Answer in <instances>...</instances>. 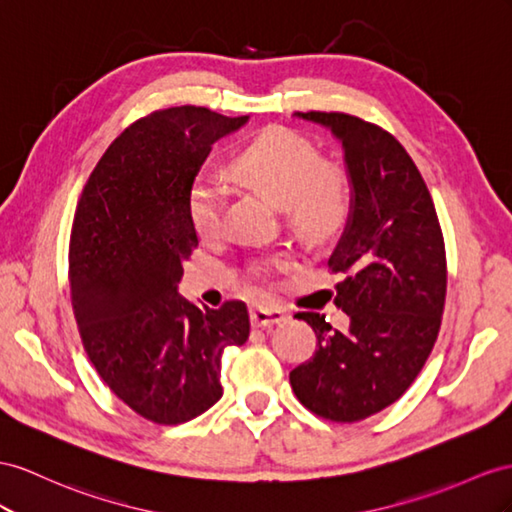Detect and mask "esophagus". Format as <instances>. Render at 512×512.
Instances as JSON below:
<instances>
[{
	"instance_id": "obj_1",
	"label": "esophagus",
	"mask_w": 512,
	"mask_h": 512,
	"mask_svg": "<svg viewBox=\"0 0 512 512\" xmlns=\"http://www.w3.org/2000/svg\"><path fill=\"white\" fill-rule=\"evenodd\" d=\"M285 320V311L268 305H255L251 307V324L257 329H270V326Z\"/></svg>"
}]
</instances>
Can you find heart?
I'll list each match as a JSON object with an SVG mask.
<instances>
[{
	"instance_id": "b5f03b06",
	"label": "heart",
	"mask_w": 512,
	"mask_h": 512,
	"mask_svg": "<svg viewBox=\"0 0 512 512\" xmlns=\"http://www.w3.org/2000/svg\"><path fill=\"white\" fill-rule=\"evenodd\" d=\"M233 173L283 209L292 227L311 242L331 240L350 216V188L337 168L322 164L313 144L290 129L272 127L235 157ZM227 192L212 177L190 188L188 209L194 231L212 240L222 231Z\"/></svg>"
}]
</instances>
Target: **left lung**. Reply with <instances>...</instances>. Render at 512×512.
I'll use <instances>...</instances> for the list:
<instances>
[{
  "label": "left lung",
  "instance_id": "obj_1",
  "mask_svg": "<svg viewBox=\"0 0 512 512\" xmlns=\"http://www.w3.org/2000/svg\"><path fill=\"white\" fill-rule=\"evenodd\" d=\"M342 144L350 216L329 257L342 274L333 331L322 313H296L318 337L313 359L290 372L296 398L333 422H357L396 402L437 342L445 303V246L426 183L385 129L342 112H296Z\"/></svg>",
  "mask_w": 512,
  "mask_h": 512
}]
</instances>
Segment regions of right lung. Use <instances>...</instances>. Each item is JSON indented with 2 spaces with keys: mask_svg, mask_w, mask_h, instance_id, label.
Segmentation results:
<instances>
[{
  "mask_svg": "<svg viewBox=\"0 0 512 512\" xmlns=\"http://www.w3.org/2000/svg\"><path fill=\"white\" fill-rule=\"evenodd\" d=\"M248 116L181 106L149 114L116 138L75 209L69 277L90 361L129 409L173 426L222 396V352L251 331L244 303L220 309L179 294L199 246L188 194L212 144Z\"/></svg>",
  "mask_w": 512,
  "mask_h": 512,
  "instance_id": "right-lung-1",
  "label": "right lung"
}]
</instances>
